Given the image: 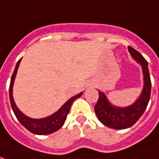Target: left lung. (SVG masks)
<instances>
[{
    "label": "left lung",
    "mask_w": 159,
    "mask_h": 159,
    "mask_svg": "<svg viewBox=\"0 0 159 159\" xmlns=\"http://www.w3.org/2000/svg\"><path fill=\"white\" fill-rule=\"evenodd\" d=\"M128 52L142 67L144 86L140 96L133 105L129 107H117L109 102L104 92L99 91L98 101L94 106V112L99 121L107 127L114 129H125L132 126L144 114L150 99L151 80L148 67V62L140 52H138L131 46H128Z\"/></svg>",
    "instance_id": "8db88e82"
}]
</instances>
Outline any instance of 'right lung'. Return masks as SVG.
Wrapping results in <instances>:
<instances>
[{
	"label": "right lung",
	"mask_w": 159,
	"mask_h": 159,
	"mask_svg": "<svg viewBox=\"0 0 159 159\" xmlns=\"http://www.w3.org/2000/svg\"><path fill=\"white\" fill-rule=\"evenodd\" d=\"M20 62H21V59L16 64L15 69H14L13 74H12L11 78L10 88H9L11 106V108H12V111H13L15 116L17 117L19 122L21 123L27 130H29L30 132L36 134V135H48V134H52V133L59 130L63 126V125L65 124V119L67 117V115L70 111L73 102L75 99L79 98L83 93H80V94L71 97L57 112H55L54 114L51 115L47 117L40 118V119H34V118L28 117L27 116L22 114V112L18 109L17 106L14 103L13 97H12L13 83H14V79H15V76L17 74V70H18V67L20 65Z\"/></svg>",
	"instance_id": "obj_1"
}]
</instances>
